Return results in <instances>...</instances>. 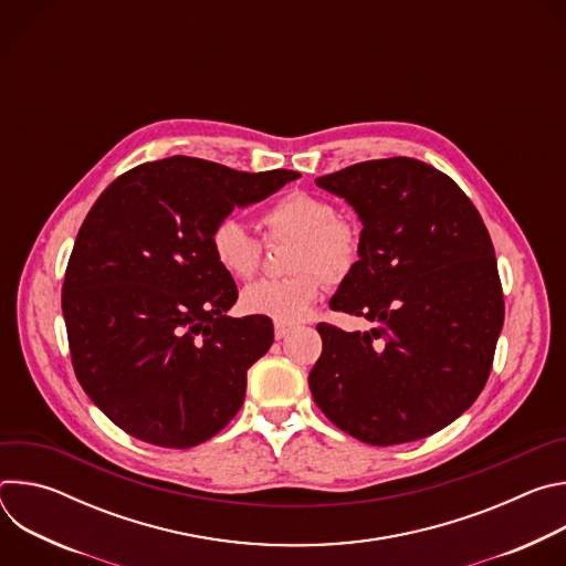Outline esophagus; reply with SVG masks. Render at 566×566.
Returning <instances> with one entry per match:
<instances>
[{
  "mask_svg": "<svg viewBox=\"0 0 566 566\" xmlns=\"http://www.w3.org/2000/svg\"><path fill=\"white\" fill-rule=\"evenodd\" d=\"M289 334H291V327H289V325H282V322H275V338H277V340L286 338Z\"/></svg>",
  "mask_w": 566,
  "mask_h": 566,
  "instance_id": "34e87169",
  "label": "esophagus"
}]
</instances>
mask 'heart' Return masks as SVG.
<instances>
[{
  "label": "heart",
  "mask_w": 566,
  "mask_h": 566,
  "mask_svg": "<svg viewBox=\"0 0 566 566\" xmlns=\"http://www.w3.org/2000/svg\"><path fill=\"white\" fill-rule=\"evenodd\" d=\"M269 241L295 239L291 269L297 271L280 280H260L241 293V306L251 315H264L282 325L304 319L317 302L327 280L347 277L363 251L356 221L338 214L332 199L311 190H289L262 214ZM214 262L234 280H249L264 258V241L255 237L234 214L217 219L208 234Z\"/></svg>",
  "instance_id": "b5f03b06"
}]
</instances>
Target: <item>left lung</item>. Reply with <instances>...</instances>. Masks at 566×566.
<instances>
[{
    "mask_svg": "<svg viewBox=\"0 0 566 566\" xmlns=\"http://www.w3.org/2000/svg\"><path fill=\"white\" fill-rule=\"evenodd\" d=\"M315 184L363 221V251L329 306L378 327L319 322L317 408L369 446L408 443L461 417L486 385L504 325L491 234L465 192L423 160H365Z\"/></svg>",
    "mask_w": 566,
    "mask_h": 566,
    "instance_id": "8db88e82",
    "label": "left lung"
}]
</instances>
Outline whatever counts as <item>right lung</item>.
<instances>
[{
	"label": "right lung",
	"mask_w": 566,
	"mask_h": 566,
	"mask_svg": "<svg viewBox=\"0 0 566 566\" xmlns=\"http://www.w3.org/2000/svg\"><path fill=\"white\" fill-rule=\"evenodd\" d=\"M297 177L170 156L127 170L96 199L66 264L62 313L75 378L120 430L184 450L239 412L273 322L226 315L237 286L208 234L234 206Z\"/></svg>",
	"instance_id": "add662e5"
}]
</instances>
